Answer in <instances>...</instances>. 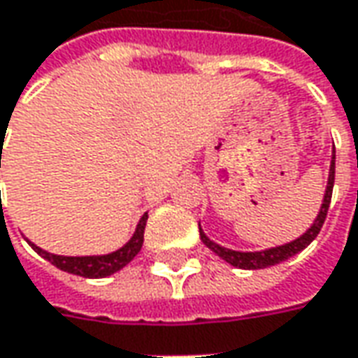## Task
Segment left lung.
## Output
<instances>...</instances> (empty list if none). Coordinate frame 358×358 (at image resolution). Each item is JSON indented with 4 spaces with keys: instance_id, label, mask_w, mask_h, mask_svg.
Wrapping results in <instances>:
<instances>
[{
    "instance_id": "left-lung-1",
    "label": "left lung",
    "mask_w": 358,
    "mask_h": 358,
    "mask_svg": "<svg viewBox=\"0 0 358 358\" xmlns=\"http://www.w3.org/2000/svg\"><path fill=\"white\" fill-rule=\"evenodd\" d=\"M333 184H335V155H333V160H331V168H329V180H327V188L325 196H323V203H321V210L319 214L313 220L311 228L307 229L303 236H299L297 240L289 241V243H283V245H275V248H267V250H262V252H236V250H229V248H224L216 241H212L203 229L200 228V240L212 250V252L220 255L224 262H228L229 265L234 267H240V269H264V267H269V265L281 264L285 259L293 257L295 253L303 252L311 241L319 236V231L323 228L327 217V210H329V203H331V196H333Z\"/></svg>"
}]
</instances>
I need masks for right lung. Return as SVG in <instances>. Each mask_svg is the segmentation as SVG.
<instances>
[{"label":"right lung","instance_id":"obj_1","mask_svg":"<svg viewBox=\"0 0 358 358\" xmlns=\"http://www.w3.org/2000/svg\"><path fill=\"white\" fill-rule=\"evenodd\" d=\"M146 220H148V212L141 217L138 226L134 229L132 238H130L122 248H118L115 252L105 253V255H57V253H49L41 250L39 245L31 243V248L35 252L39 253L41 257H45L47 262L67 271V273H73V275H80V278H108L113 273L120 271L124 265H129L136 253L141 252L142 241H144V228H146Z\"/></svg>","mask_w":358,"mask_h":358}]
</instances>
